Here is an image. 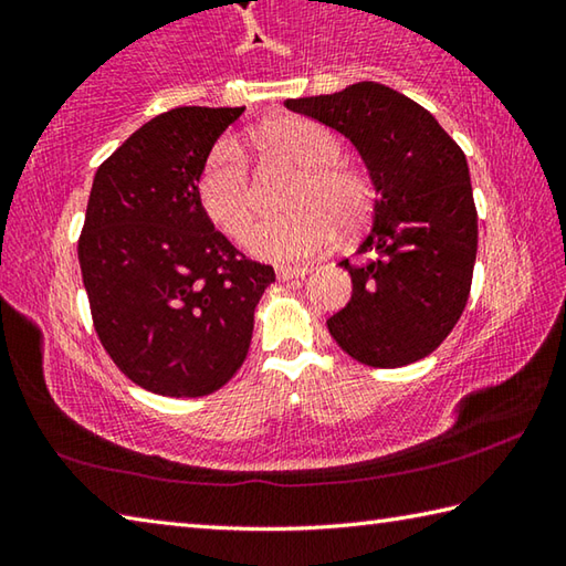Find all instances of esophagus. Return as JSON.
<instances>
[{"label":"esophagus","mask_w":566,"mask_h":566,"mask_svg":"<svg viewBox=\"0 0 566 566\" xmlns=\"http://www.w3.org/2000/svg\"><path fill=\"white\" fill-rule=\"evenodd\" d=\"M306 272H310V266H276V276H280L282 282H290V280H300V276H304Z\"/></svg>","instance_id":"34e87169"}]
</instances>
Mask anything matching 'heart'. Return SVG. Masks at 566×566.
Instances as JSON below:
<instances>
[{"label": "heart", "instance_id": "heart-1", "mask_svg": "<svg viewBox=\"0 0 566 566\" xmlns=\"http://www.w3.org/2000/svg\"><path fill=\"white\" fill-rule=\"evenodd\" d=\"M254 145L270 157L300 167L290 195L294 212L256 224L247 239L252 254L270 262H294L319 254L337 234L357 232L371 214L375 189L369 177L342 161V142L322 124L304 117H276L254 132ZM197 199L227 237L242 239L254 219L256 191L247 159L232 139L217 142L197 175Z\"/></svg>", "mask_w": 566, "mask_h": 566}]
</instances>
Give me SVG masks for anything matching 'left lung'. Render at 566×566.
I'll return each mask as SVG.
<instances>
[{
  "label": "left lung",
  "mask_w": 566,
  "mask_h": 566,
  "mask_svg": "<svg viewBox=\"0 0 566 566\" xmlns=\"http://www.w3.org/2000/svg\"><path fill=\"white\" fill-rule=\"evenodd\" d=\"M286 109L344 134L377 189L364 262L342 260L352 300L327 319L334 342L367 367L424 359L462 317L476 260V207L464 151L417 102L377 82Z\"/></svg>",
  "instance_id": "left-lung-1"
}]
</instances>
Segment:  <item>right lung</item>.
<instances>
[{"mask_svg":"<svg viewBox=\"0 0 566 566\" xmlns=\"http://www.w3.org/2000/svg\"><path fill=\"white\" fill-rule=\"evenodd\" d=\"M244 107H179L132 134L94 175L80 266L102 347L134 385L205 397L242 367L274 282L217 232L197 175Z\"/></svg>","mask_w":566,"mask_h":566,"instance_id":"add662e5","label":"right lung"}]
</instances>
